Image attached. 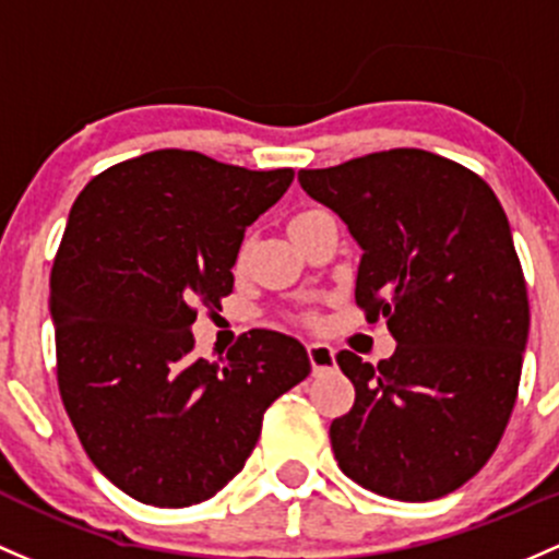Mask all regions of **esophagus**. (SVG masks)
<instances>
[{
	"instance_id": "1",
	"label": "esophagus",
	"mask_w": 559,
	"mask_h": 559,
	"mask_svg": "<svg viewBox=\"0 0 559 559\" xmlns=\"http://www.w3.org/2000/svg\"><path fill=\"white\" fill-rule=\"evenodd\" d=\"M307 355H309V364H312V371L320 373V371H331L333 366H336V353H333L328 344H320V342H312L307 347Z\"/></svg>"
}]
</instances>
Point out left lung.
<instances>
[{"mask_svg": "<svg viewBox=\"0 0 559 559\" xmlns=\"http://www.w3.org/2000/svg\"><path fill=\"white\" fill-rule=\"evenodd\" d=\"M298 182L364 247L355 304L399 342L377 366L336 355L355 384L331 423L338 468L384 498H444L490 460L520 390L531 307L503 206L476 171L417 147Z\"/></svg>", "mask_w": 559, "mask_h": 559, "instance_id": "left-lung-1", "label": "left lung"}]
</instances>
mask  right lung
<instances>
[{
    "label": "right lung",
    "instance_id": "1",
    "mask_svg": "<svg viewBox=\"0 0 559 559\" xmlns=\"http://www.w3.org/2000/svg\"><path fill=\"white\" fill-rule=\"evenodd\" d=\"M293 175L153 151L109 166L72 204L50 272L59 393L91 463L140 503L221 492L266 408L309 377L285 333H241L215 364L195 358L191 333L199 304L231 296L247 226Z\"/></svg>",
    "mask_w": 559,
    "mask_h": 559
}]
</instances>
